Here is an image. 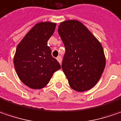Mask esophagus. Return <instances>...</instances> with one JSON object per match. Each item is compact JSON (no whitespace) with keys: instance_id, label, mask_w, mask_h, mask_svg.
Here are the masks:
<instances>
[{"instance_id":"34e87169","label":"esophagus","mask_w":121,"mask_h":121,"mask_svg":"<svg viewBox=\"0 0 121 121\" xmlns=\"http://www.w3.org/2000/svg\"><path fill=\"white\" fill-rule=\"evenodd\" d=\"M56 59H57V60L58 61L59 63H61V62H62V57H61L60 56H58L56 58Z\"/></svg>"}]
</instances>
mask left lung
Here are the masks:
<instances>
[{"mask_svg":"<svg viewBox=\"0 0 121 121\" xmlns=\"http://www.w3.org/2000/svg\"><path fill=\"white\" fill-rule=\"evenodd\" d=\"M65 48L62 69L73 90L83 92L99 81L106 66L102 45L82 23L67 20L58 26Z\"/></svg>","mask_w":121,"mask_h":121,"instance_id":"8db88e82","label":"left lung"}]
</instances>
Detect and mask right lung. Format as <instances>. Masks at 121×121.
Returning <instances> with one entry per match:
<instances>
[{
    "label": "right lung",
    "instance_id": "obj_1",
    "mask_svg": "<svg viewBox=\"0 0 121 121\" xmlns=\"http://www.w3.org/2000/svg\"><path fill=\"white\" fill-rule=\"evenodd\" d=\"M56 25L50 22L36 24L17 46L13 58L16 73L21 81L31 88L45 87L53 73L60 69L47 44Z\"/></svg>",
    "mask_w": 121,
    "mask_h": 121
}]
</instances>
